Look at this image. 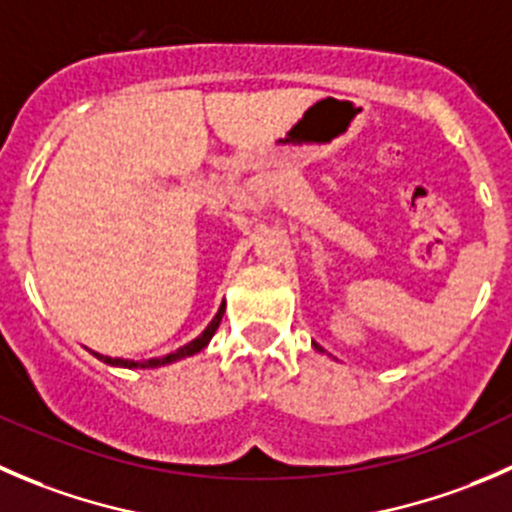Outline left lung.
<instances>
[{"mask_svg": "<svg viewBox=\"0 0 512 512\" xmlns=\"http://www.w3.org/2000/svg\"><path fill=\"white\" fill-rule=\"evenodd\" d=\"M316 348H318V346H316Z\"/></svg>", "mask_w": 512, "mask_h": 512, "instance_id": "1", "label": "left lung"}]
</instances>
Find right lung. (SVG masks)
Listing matches in <instances>:
<instances>
[{"label":"right lung","instance_id":"add662e5","mask_svg":"<svg viewBox=\"0 0 512 512\" xmlns=\"http://www.w3.org/2000/svg\"><path fill=\"white\" fill-rule=\"evenodd\" d=\"M224 311H226V303H221L219 313H216L214 321H211L209 326L204 328V333H201V336H196L191 343H186V346H181L179 351L169 353V356L149 358V361H129V358H111V356H101V353H94V351H91V353H94V356L99 358V361H104L106 366H119V368H159V366H166V363L181 361V358H189V356H194V353L204 351V348L209 346L211 336H214V333H216V328H219L221 318H224Z\"/></svg>","mask_w":512,"mask_h":512}]
</instances>
